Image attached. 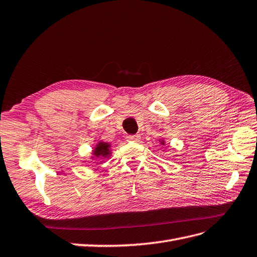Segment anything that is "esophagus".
Returning <instances> with one entry per match:
<instances>
[{
  "instance_id": "1",
  "label": "esophagus",
  "mask_w": 257,
  "mask_h": 257,
  "mask_svg": "<svg viewBox=\"0 0 257 257\" xmlns=\"http://www.w3.org/2000/svg\"><path fill=\"white\" fill-rule=\"evenodd\" d=\"M128 141H139L140 140V136L139 135H130L127 137Z\"/></svg>"
}]
</instances>
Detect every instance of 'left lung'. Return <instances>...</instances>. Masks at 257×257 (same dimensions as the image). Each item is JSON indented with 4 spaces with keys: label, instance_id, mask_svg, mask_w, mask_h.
Returning <instances> with one entry per match:
<instances>
[{
    "label": "left lung",
    "instance_id": "1",
    "mask_svg": "<svg viewBox=\"0 0 257 257\" xmlns=\"http://www.w3.org/2000/svg\"><path fill=\"white\" fill-rule=\"evenodd\" d=\"M160 142H161V145H164V141H163V140L160 141Z\"/></svg>",
    "mask_w": 257,
    "mask_h": 257
}]
</instances>
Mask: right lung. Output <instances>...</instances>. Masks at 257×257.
I'll return each instance as SVG.
<instances>
[{
    "label": "right lung",
    "instance_id": "right-lung-1",
    "mask_svg": "<svg viewBox=\"0 0 257 257\" xmlns=\"http://www.w3.org/2000/svg\"><path fill=\"white\" fill-rule=\"evenodd\" d=\"M93 156L96 158H108L110 156V145L107 142L100 141L97 143V146L94 148Z\"/></svg>",
    "mask_w": 257,
    "mask_h": 257
}]
</instances>
